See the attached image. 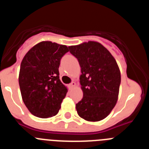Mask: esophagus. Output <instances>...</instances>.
I'll use <instances>...</instances> for the list:
<instances>
[{
    "mask_svg": "<svg viewBox=\"0 0 149 149\" xmlns=\"http://www.w3.org/2000/svg\"><path fill=\"white\" fill-rule=\"evenodd\" d=\"M75 86H76L75 82H72V83H71V84H70V85H69V86H70L71 88H74Z\"/></svg>",
    "mask_w": 149,
    "mask_h": 149,
    "instance_id": "34e87169",
    "label": "esophagus"
}]
</instances>
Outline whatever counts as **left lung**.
I'll list each match as a JSON object with an SVG mask.
<instances>
[{"label":"left lung","instance_id":"8db88e82","mask_svg":"<svg viewBox=\"0 0 149 149\" xmlns=\"http://www.w3.org/2000/svg\"><path fill=\"white\" fill-rule=\"evenodd\" d=\"M81 66L80 84L84 96L76 104L79 116L89 122L105 119L118 100L121 73L110 51L97 42L69 46Z\"/></svg>","mask_w":149,"mask_h":149}]
</instances>
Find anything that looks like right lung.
Listing matches in <instances>:
<instances>
[{
  "label": "right lung",
  "instance_id": "right-lung-1",
  "mask_svg": "<svg viewBox=\"0 0 149 149\" xmlns=\"http://www.w3.org/2000/svg\"><path fill=\"white\" fill-rule=\"evenodd\" d=\"M68 51L66 45L44 41L24 56L18 83L24 103L35 116L45 119L58 113L68 92L60 80L59 66Z\"/></svg>",
  "mask_w": 149,
  "mask_h": 149
}]
</instances>
